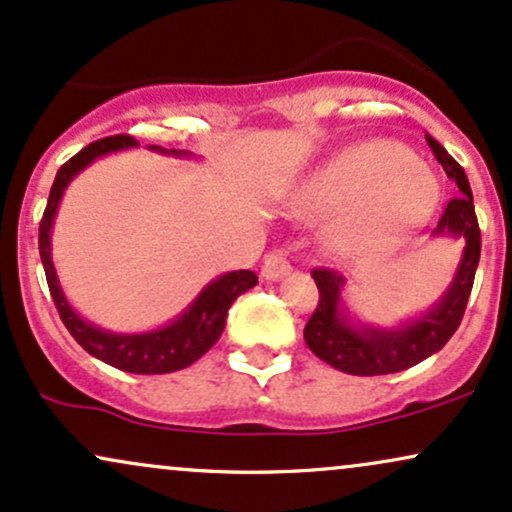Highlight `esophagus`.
Wrapping results in <instances>:
<instances>
[{
	"label": "esophagus",
	"instance_id": "obj_1",
	"mask_svg": "<svg viewBox=\"0 0 512 512\" xmlns=\"http://www.w3.org/2000/svg\"><path fill=\"white\" fill-rule=\"evenodd\" d=\"M290 261H287V256L282 254V251H270V254L266 256V261H263L261 266V275L263 280H282L285 278L287 273H290Z\"/></svg>",
	"mask_w": 512,
	"mask_h": 512
}]
</instances>
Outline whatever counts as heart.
<instances>
[{"label": "heart", "mask_w": 512, "mask_h": 512, "mask_svg": "<svg viewBox=\"0 0 512 512\" xmlns=\"http://www.w3.org/2000/svg\"><path fill=\"white\" fill-rule=\"evenodd\" d=\"M436 174L398 141L354 143L311 172L292 194V213L306 220L334 215L323 239L338 256H381L400 246L434 213Z\"/></svg>", "instance_id": "b5f03b06"}]
</instances>
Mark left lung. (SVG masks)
<instances>
[{
  "label": "left lung",
  "instance_id": "8db88e82",
  "mask_svg": "<svg viewBox=\"0 0 512 512\" xmlns=\"http://www.w3.org/2000/svg\"><path fill=\"white\" fill-rule=\"evenodd\" d=\"M426 141L443 170L450 179H455L460 189V196L448 203L431 237L455 239L465 244L460 263L446 292L438 297L434 306L412 318H402L393 326H374L354 316L345 302L347 280L333 270H314L311 275H314L321 299L304 328V342L318 359L345 374L383 376L410 369L443 350L465 314L479 254H482V234H479L477 215H474L472 189L465 170L450 158L448 150L431 136H426Z\"/></svg>",
  "mask_w": 512,
  "mask_h": 512
}]
</instances>
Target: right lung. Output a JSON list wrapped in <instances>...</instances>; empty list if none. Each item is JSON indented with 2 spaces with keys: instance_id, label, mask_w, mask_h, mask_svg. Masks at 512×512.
<instances>
[{
  "instance_id": "add662e5",
  "label": "right lung",
  "mask_w": 512,
  "mask_h": 512,
  "mask_svg": "<svg viewBox=\"0 0 512 512\" xmlns=\"http://www.w3.org/2000/svg\"><path fill=\"white\" fill-rule=\"evenodd\" d=\"M126 148H138V143L131 136H112L102 138V141L90 143L76 153L66 165L59 167L57 177H54L50 198H47L45 215L40 222V258L42 268H45L47 285H50V294L57 306L59 316H62L66 330L74 335V340L83 347L88 354H93L100 362L114 366V369L129 371V374H172V371L186 369L203 357L215 342L220 340L222 330H225L227 311L249 292L251 287L258 285V278L254 270H232V273H222L215 280H210L196 299L172 321L165 326H158L153 330H138V333H114V330H105L95 326L93 321L83 318L71 306L69 299L59 285L57 270H54L52 261V227L54 218H57L59 203H62L64 191L69 184L81 174L86 167L93 165L95 160L105 158V155L119 153ZM153 153L167 155V158L179 160H194L196 155L189 150L177 148H160V146H146Z\"/></svg>"
}]
</instances>
